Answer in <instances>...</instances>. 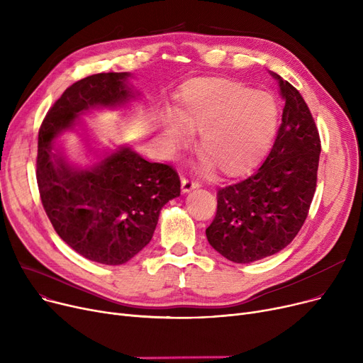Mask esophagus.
I'll return each instance as SVG.
<instances>
[{
	"label": "esophagus",
	"instance_id": "esophagus-1",
	"mask_svg": "<svg viewBox=\"0 0 363 363\" xmlns=\"http://www.w3.org/2000/svg\"><path fill=\"white\" fill-rule=\"evenodd\" d=\"M200 186V182L194 181V179H189V178H182L181 181V188H182V193H189L191 189H196Z\"/></svg>",
	"mask_w": 363,
	"mask_h": 363
}]
</instances>
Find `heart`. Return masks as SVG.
I'll return each mask as SVG.
<instances>
[{
    "label": "heart",
    "mask_w": 363,
    "mask_h": 363,
    "mask_svg": "<svg viewBox=\"0 0 363 363\" xmlns=\"http://www.w3.org/2000/svg\"><path fill=\"white\" fill-rule=\"evenodd\" d=\"M279 121L272 94L242 84L200 78L184 85L177 111L164 110L159 128L181 148L189 132L200 133L199 151L226 175H241L268 152Z\"/></svg>",
    "instance_id": "heart-1"
}]
</instances>
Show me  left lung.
I'll list each match as a JSON object with an SVG mask.
<instances>
[{"label":"left lung","mask_w":363,"mask_h":363,"mask_svg":"<svg viewBox=\"0 0 363 363\" xmlns=\"http://www.w3.org/2000/svg\"><path fill=\"white\" fill-rule=\"evenodd\" d=\"M285 101L271 152L247 179L218 191L208 244L234 263H252L285 249L308 218L316 189L320 141L300 92L275 72Z\"/></svg>","instance_id":"obj_1"}]
</instances>
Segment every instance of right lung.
<instances>
[{"label":"right lung","instance_id":"right-lung-1","mask_svg":"<svg viewBox=\"0 0 363 363\" xmlns=\"http://www.w3.org/2000/svg\"><path fill=\"white\" fill-rule=\"evenodd\" d=\"M130 78L129 72H111L74 82L50 108L38 135L36 181L55 233L85 259L113 266L126 263L151 241L162 207L181 194L179 177L128 144L101 151L86 144L97 162L81 167L59 143L82 126L81 114L137 101L141 92Z\"/></svg>","mask_w":363,"mask_h":363}]
</instances>
